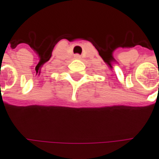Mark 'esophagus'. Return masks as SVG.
Masks as SVG:
<instances>
[{"mask_svg": "<svg viewBox=\"0 0 159 159\" xmlns=\"http://www.w3.org/2000/svg\"><path fill=\"white\" fill-rule=\"evenodd\" d=\"M81 58V56H80L79 54H75V59H80Z\"/></svg>", "mask_w": 159, "mask_h": 159, "instance_id": "obj_1", "label": "esophagus"}]
</instances>
